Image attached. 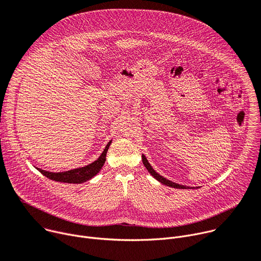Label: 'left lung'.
I'll return each mask as SVG.
<instances>
[{"label": "left lung", "mask_w": 261, "mask_h": 261, "mask_svg": "<svg viewBox=\"0 0 261 261\" xmlns=\"http://www.w3.org/2000/svg\"><path fill=\"white\" fill-rule=\"evenodd\" d=\"M141 159H143V163L146 167V169L148 170V172L157 180L159 181L160 183L167 185V186H170V187H174V188H180V189H192V188H198V187H189V186H185V185H181V184H178V183H175L173 181H170L168 179H165L164 177H162L161 175H159L157 172H155V170L152 168V165L149 163L148 159L146 158V156L143 154V156H141Z\"/></svg>", "instance_id": "1"}]
</instances>
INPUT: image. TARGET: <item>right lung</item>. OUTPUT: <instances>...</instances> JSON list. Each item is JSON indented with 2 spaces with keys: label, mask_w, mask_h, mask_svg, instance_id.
Returning <instances> with one entry per match:
<instances>
[{
  "label": "right lung",
  "mask_w": 261,
  "mask_h": 261,
  "mask_svg": "<svg viewBox=\"0 0 261 261\" xmlns=\"http://www.w3.org/2000/svg\"><path fill=\"white\" fill-rule=\"evenodd\" d=\"M111 141L112 140H110L109 143L107 144L103 153L101 154V156L96 161H93L92 163H89L88 165H85V167L74 169V170H69V171H66V172H59V173L43 171V170L37 169V168L36 169L43 176H45L46 178H49L51 180H54V181L64 182V183H75V184L83 183L85 181L90 180L92 177L96 176L101 171L102 167L106 161V154H107V151L109 149V146L111 145Z\"/></svg>",
  "instance_id": "add662e5"
}]
</instances>
